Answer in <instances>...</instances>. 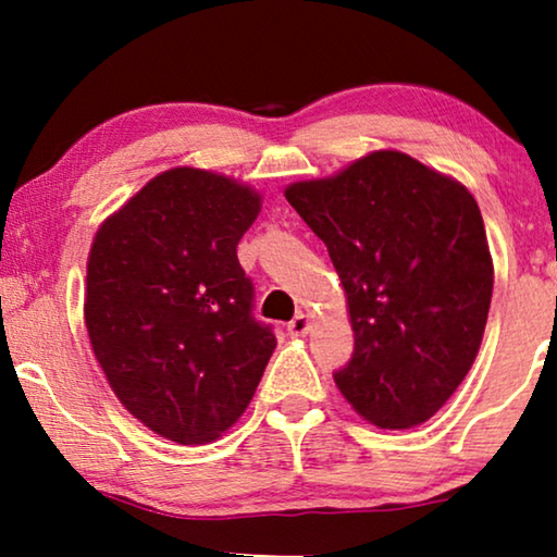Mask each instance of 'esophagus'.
I'll list each match as a JSON object with an SVG mask.
<instances>
[{"label": "esophagus", "instance_id": "obj_1", "mask_svg": "<svg viewBox=\"0 0 557 557\" xmlns=\"http://www.w3.org/2000/svg\"><path fill=\"white\" fill-rule=\"evenodd\" d=\"M286 330H288V334H292V337H304V334L309 332V317L307 314H296L292 322L286 324Z\"/></svg>", "mask_w": 557, "mask_h": 557}]
</instances>
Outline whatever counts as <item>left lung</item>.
<instances>
[{
    "instance_id": "left-lung-1",
    "label": "left lung",
    "mask_w": 557,
    "mask_h": 557,
    "mask_svg": "<svg viewBox=\"0 0 557 557\" xmlns=\"http://www.w3.org/2000/svg\"><path fill=\"white\" fill-rule=\"evenodd\" d=\"M286 200L324 240L355 352L334 383L364 421L413 429L461 385L482 345L494 269L471 193L403 151H372Z\"/></svg>"
}]
</instances>
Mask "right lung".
<instances>
[{
	"mask_svg": "<svg viewBox=\"0 0 557 557\" xmlns=\"http://www.w3.org/2000/svg\"><path fill=\"white\" fill-rule=\"evenodd\" d=\"M258 210L250 187L177 166L113 212L90 246L96 360L128 413L177 444L231 429L276 349L235 253Z\"/></svg>",
	"mask_w": 557,
	"mask_h": 557,
	"instance_id": "add662e5",
	"label": "right lung"
}]
</instances>
